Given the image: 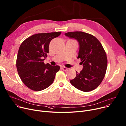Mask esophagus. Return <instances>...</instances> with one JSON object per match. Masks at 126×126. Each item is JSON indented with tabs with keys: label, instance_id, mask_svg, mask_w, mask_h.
<instances>
[{
	"label": "esophagus",
	"instance_id": "34e87169",
	"mask_svg": "<svg viewBox=\"0 0 126 126\" xmlns=\"http://www.w3.org/2000/svg\"><path fill=\"white\" fill-rule=\"evenodd\" d=\"M61 69H62V70H63V71H66L67 70V67H65V66H63V67H61Z\"/></svg>",
	"mask_w": 126,
	"mask_h": 126
}]
</instances>
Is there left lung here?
Listing matches in <instances>:
<instances>
[{
    "label": "left lung",
    "mask_w": 126,
    "mask_h": 126,
    "mask_svg": "<svg viewBox=\"0 0 126 126\" xmlns=\"http://www.w3.org/2000/svg\"><path fill=\"white\" fill-rule=\"evenodd\" d=\"M65 35L79 42L77 59H80L83 65L80 73L76 72V77L70 81L71 84L84 92L93 90L102 81L107 69V56L102 44L92 35L83 32H67Z\"/></svg>",
    "instance_id": "left-lung-1"
}]
</instances>
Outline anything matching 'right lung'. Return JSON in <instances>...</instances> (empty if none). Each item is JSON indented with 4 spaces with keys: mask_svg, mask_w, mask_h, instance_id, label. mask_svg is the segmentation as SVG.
Wrapping results in <instances>:
<instances>
[{
    "mask_svg": "<svg viewBox=\"0 0 126 126\" xmlns=\"http://www.w3.org/2000/svg\"><path fill=\"white\" fill-rule=\"evenodd\" d=\"M61 32L38 33L25 39L18 51L16 66L23 83L33 91H41L53 83L60 66L45 64L43 58L47 56L49 45Z\"/></svg>",
    "mask_w": 126,
    "mask_h": 126,
    "instance_id": "add662e5",
    "label": "right lung"
}]
</instances>
